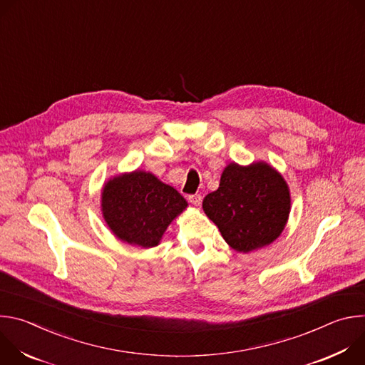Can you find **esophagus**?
Listing matches in <instances>:
<instances>
[{
  "instance_id": "obj_1",
  "label": "esophagus",
  "mask_w": 365,
  "mask_h": 365,
  "mask_svg": "<svg viewBox=\"0 0 365 365\" xmlns=\"http://www.w3.org/2000/svg\"><path fill=\"white\" fill-rule=\"evenodd\" d=\"M189 202L190 203H193L195 206H199L200 205V202H202V196L199 195V193H195V195H189Z\"/></svg>"
}]
</instances>
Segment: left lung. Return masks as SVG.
I'll return each instance as SVG.
<instances>
[{
	"label": "left lung",
	"mask_w": 365,
	"mask_h": 365,
	"mask_svg": "<svg viewBox=\"0 0 365 365\" xmlns=\"http://www.w3.org/2000/svg\"><path fill=\"white\" fill-rule=\"evenodd\" d=\"M202 207L231 248L250 252L272 244L283 232L290 214V190L283 176L264 162L230 163L220 187L205 196Z\"/></svg>",
	"instance_id": "8db88e82"
}]
</instances>
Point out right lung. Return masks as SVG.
Here are the masks:
<instances>
[{"mask_svg": "<svg viewBox=\"0 0 365 365\" xmlns=\"http://www.w3.org/2000/svg\"><path fill=\"white\" fill-rule=\"evenodd\" d=\"M186 206L175 187L144 170L115 176L102 187L101 210L110 230L121 241L143 248L158 245Z\"/></svg>", "mask_w": 365, "mask_h": 365, "instance_id": "obj_1", "label": "right lung"}]
</instances>
